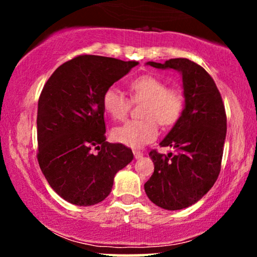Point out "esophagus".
I'll return each instance as SVG.
<instances>
[{
  "label": "esophagus",
  "mask_w": 257,
  "mask_h": 257,
  "mask_svg": "<svg viewBox=\"0 0 257 257\" xmlns=\"http://www.w3.org/2000/svg\"><path fill=\"white\" fill-rule=\"evenodd\" d=\"M133 153H134V157L137 158V159L143 158V156H144V153L141 152V151H138V150H134V151H133Z\"/></svg>",
  "instance_id": "obj_1"
}]
</instances>
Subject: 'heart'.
<instances>
[{
  "label": "heart",
  "instance_id": "1",
  "mask_svg": "<svg viewBox=\"0 0 257 257\" xmlns=\"http://www.w3.org/2000/svg\"><path fill=\"white\" fill-rule=\"evenodd\" d=\"M133 101H144L143 119L126 120L112 131V138L122 145L140 149L158 137V123L163 126L174 125L184 111L185 99L176 88L167 87L163 79L153 75H141L128 83ZM102 107L113 119L120 120L131 110V100L122 90L110 87L102 95Z\"/></svg>",
  "mask_w": 257,
  "mask_h": 257
}]
</instances>
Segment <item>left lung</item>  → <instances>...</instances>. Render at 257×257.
Listing matches in <instances>:
<instances>
[{"instance_id":"8db88e82","label":"left lung","mask_w":257,"mask_h":257,"mask_svg":"<svg viewBox=\"0 0 257 257\" xmlns=\"http://www.w3.org/2000/svg\"><path fill=\"white\" fill-rule=\"evenodd\" d=\"M147 65L182 76L184 111L161 143L175 153L150 152L155 172L144 186L156 205L180 210L198 202L217 180L227 131L225 106L214 79L200 65L185 58Z\"/></svg>"}]
</instances>
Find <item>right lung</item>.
Returning <instances> with one entry per match:
<instances>
[{
    "mask_svg": "<svg viewBox=\"0 0 257 257\" xmlns=\"http://www.w3.org/2000/svg\"><path fill=\"white\" fill-rule=\"evenodd\" d=\"M138 64L78 55L44 84L37 110L38 164L53 190L71 204L102 202L117 172L133 161L129 147L106 141L102 95Z\"/></svg>",
    "mask_w": 257,
    "mask_h": 257,
    "instance_id": "right-lung-1",
    "label": "right lung"
}]
</instances>
